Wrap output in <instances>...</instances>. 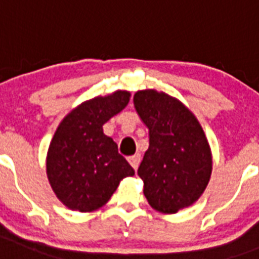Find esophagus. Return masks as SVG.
I'll return each mask as SVG.
<instances>
[{
	"label": "esophagus",
	"instance_id": "1",
	"mask_svg": "<svg viewBox=\"0 0 259 259\" xmlns=\"http://www.w3.org/2000/svg\"><path fill=\"white\" fill-rule=\"evenodd\" d=\"M127 160H129L130 165L133 166L134 169L137 170V168H138V166H140V162H141V154L136 153V154H134V156H130V157L127 158Z\"/></svg>",
	"mask_w": 259,
	"mask_h": 259
}]
</instances>
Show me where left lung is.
Instances as JSON below:
<instances>
[{
	"label": "left lung",
	"instance_id": "8db88e82",
	"mask_svg": "<svg viewBox=\"0 0 259 259\" xmlns=\"http://www.w3.org/2000/svg\"><path fill=\"white\" fill-rule=\"evenodd\" d=\"M134 107L149 129L138 176L144 195L154 209L175 213L193 204L208 184L212 157L201 129L180 101L154 90L134 95Z\"/></svg>",
	"mask_w": 259,
	"mask_h": 259
}]
</instances>
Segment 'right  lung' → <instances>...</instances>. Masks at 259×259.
<instances>
[{"instance_id": "add662e5", "label": "right lung", "mask_w": 259, "mask_h": 259, "mask_svg": "<svg viewBox=\"0 0 259 259\" xmlns=\"http://www.w3.org/2000/svg\"><path fill=\"white\" fill-rule=\"evenodd\" d=\"M130 93L115 91L74 109L55 132L47 156L50 184L68 208L89 212L106 204L119 181L134 169L118 153L102 126L129 103Z\"/></svg>"}]
</instances>
